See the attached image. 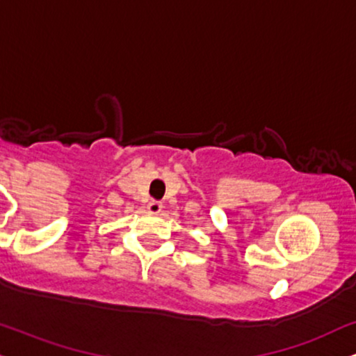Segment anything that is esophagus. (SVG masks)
I'll return each mask as SVG.
<instances>
[{
  "instance_id": "1",
  "label": "esophagus",
  "mask_w": 356,
  "mask_h": 356,
  "mask_svg": "<svg viewBox=\"0 0 356 356\" xmlns=\"http://www.w3.org/2000/svg\"><path fill=\"white\" fill-rule=\"evenodd\" d=\"M161 208H163V204H161L160 201H155V200H152L150 203L147 204V209H148V211H150V213H153V214L160 213Z\"/></svg>"
}]
</instances>
